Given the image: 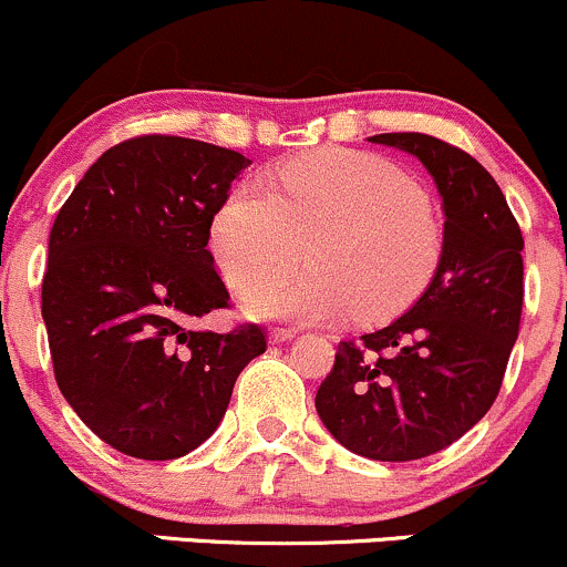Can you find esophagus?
Masks as SVG:
<instances>
[{"instance_id": "obj_1", "label": "esophagus", "mask_w": 567, "mask_h": 567, "mask_svg": "<svg viewBox=\"0 0 567 567\" xmlns=\"http://www.w3.org/2000/svg\"><path fill=\"white\" fill-rule=\"evenodd\" d=\"M296 336V328H271V341H290Z\"/></svg>"}]
</instances>
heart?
Wrapping results in <instances>:
<instances>
[{"label":"heart","instance_id":"1","mask_svg":"<svg viewBox=\"0 0 567 567\" xmlns=\"http://www.w3.org/2000/svg\"><path fill=\"white\" fill-rule=\"evenodd\" d=\"M303 244L313 271L271 284L297 268ZM209 252L231 288L258 285L245 301L255 317L333 320L358 309L384 320L431 285L444 236L393 161L326 147L277 166L269 188L236 185L209 220Z\"/></svg>","mask_w":567,"mask_h":567}]
</instances>
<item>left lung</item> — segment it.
<instances>
[{
	"label": "left lung",
	"mask_w": 567,
	"mask_h": 567,
	"mask_svg": "<svg viewBox=\"0 0 567 567\" xmlns=\"http://www.w3.org/2000/svg\"><path fill=\"white\" fill-rule=\"evenodd\" d=\"M371 142L416 155L433 177L444 252L406 315L341 341L315 406L354 455L406 463L468 433L501 393L519 336L525 239L493 174L465 151L416 132Z\"/></svg>",
	"instance_id": "8db88e82"
}]
</instances>
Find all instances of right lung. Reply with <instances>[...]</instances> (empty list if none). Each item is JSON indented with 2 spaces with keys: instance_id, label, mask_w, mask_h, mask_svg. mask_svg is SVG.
Returning a JSON list of instances; mask_svg holds the SVG:
<instances>
[{
  "instance_id": "right-lung-1",
  "label": "right lung",
  "mask_w": 567,
  "mask_h": 567,
  "mask_svg": "<svg viewBox=\"0 0 567 567\" xmlns=\"http://www.w3.org/2000/svg\"><path fill=\"white\" fill-rule=\"evenodd\" d=\"M250 161L185 136L121 142L55 215L42 320L61 395L104 444L174 460L215 433L264 328L196 331L228 307L209 220Z\"/></svg>"
}]
</instances>
